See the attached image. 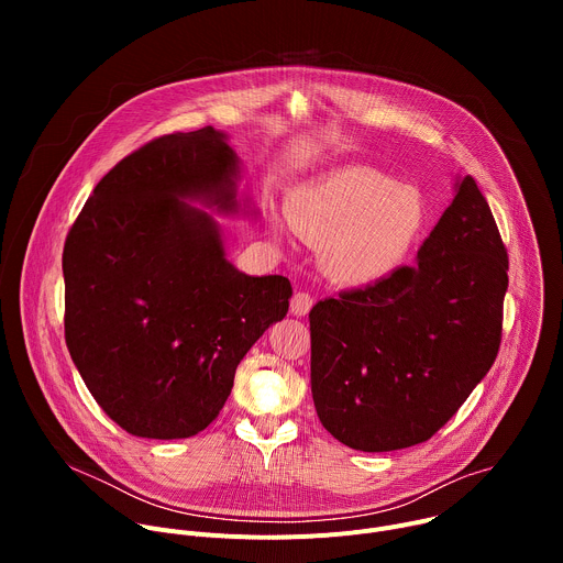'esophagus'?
Returning <instances> with one entry per match:
<instances>
[{
  "label": "esophagus",
  "instance_id": "esophagus-1",
  "mask_svg": "<svg viewBox=\"0 0 563 563\" xmlns=\"http://www.w3.org/2000/svg\"><path fill=\"white\" fill-rule=\"evenodd\" d=\"M313 307V296L307 291H298L291 298V313L294 316H307L309 309Z\"/></svg>",
  "mask_w": 563,
  "mask_h": 563
}]
</instances>
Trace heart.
<instances>
[{
    "mask_svg": "<svg viewBox=\"0 0 563 563\" xmlns=\"http://www.w3.org/2000/svg\"><path fill=\"white\" fill-rule=\"evenodd\" d=\"M291 227L323 245V267L345 287L376 285L404 267L428 231L419 189L365 165L320 176L287 200Z\"/></svg>",
    "mask_w": 563,
    "mask_h": 563,
    "instance_id": "1",
    "label": "heart"
}]
</instances>
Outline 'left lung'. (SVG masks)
Instances as JSON below:
<instances>
[{
    "label": "left lung",
    "instance_id": "obj_1",
    "mask_svg": "<svg viewBox=\"0 0 563 563\" xmlns=\"http://www.w3.org/2000/svg\"><path fill=\"white\" fill-rule=\"evenodd\" d=\"M506 289L508 254L493 211L470 176L456 178L415 267L311 307L320 423L363 452L428 441L493 367Z\"/></svg>",
    "mask_w": 563,
    "mask_h": 563
}]
</instances>
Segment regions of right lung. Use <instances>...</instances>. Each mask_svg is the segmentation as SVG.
<instances>
[{
  "instance_id": "1",
  "label": "right lung",
  "mask_w": 563,
  "mask_h": 563,
  "mask_svg": "<svg viewBox=\"0 0 563 563\" xmlns=\"http://www.w3.org/2000/svg\"><path fill=\"white\" fill-rule=\"evenodd\" d=\"M227 140L213 126L151 140L98 183L66 235V347L133 437L202 432L238 363L289 309V280L238 272L208 213H256L238 200Z\"/></svg>"
}]
</instances>
